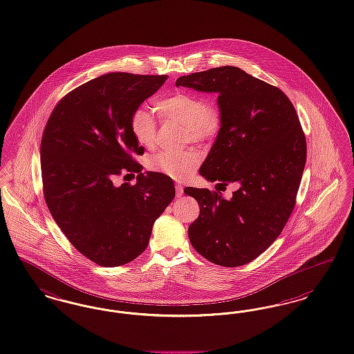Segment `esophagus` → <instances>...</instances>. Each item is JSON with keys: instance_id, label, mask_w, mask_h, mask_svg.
I'll return each instance as SVG.
<instances>
[{"instance_id": "esophagus-1", "label": "esophagus", "mask_w": 354, "mask_h": 354, "mask_svg": "<svg viewBox=\"0 0 354 354\" xmlns=\"http://www.w3.org/2000/svg\"><path fill=\"white\" fill-rule=\"evenodd\" d=\"M183 185L182 184H175V189H176V196L180 198L183 195Z\"/></svg>"}]
</instances>
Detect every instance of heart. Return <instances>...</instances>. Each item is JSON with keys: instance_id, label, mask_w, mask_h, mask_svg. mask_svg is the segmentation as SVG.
<instances>
[{"instance_id": "b5f03b06", "label": "heart", "mask_w": 354, "mask_h": 354, "mask_svg": "<svg viewBox=\"0 0 354 354\" xmlns=\"http://www.w3.org/2000/svg\"><path fill=\"white\" fill-rule=\"evenodd\" d=\"M156 109L163 120L184 127V142L213 141L223 129V112L214 101H205L201 96L178 92L156 102ZM130 131L145 149H154L158 140V124L150 108L140 106L130 117ZM200 163L195 150L182 153L160 151L150 156L147 166L172 179L182 180L189 176Z\"/></svg>"}]
</instances>
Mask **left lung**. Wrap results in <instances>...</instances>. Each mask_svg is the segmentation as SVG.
<instances>
[{
    "label": "left lung",
    "instance_id": "left-lung-1",
    "mask_svg": "<svg viewBox=\"0 0 354 354\" xmlns=\"http://www.w3.org/2000/svg\"><path fill=\"white\" fill-rule=\"evenodd\" d=\"M180 85L218 93L223 112V129L200 175L240 184L230 198L207 188L184 189L200 205L188 237L209 262L246 265L278 239L297 203L307 158L297 111L279 88L232 66L182 76Z\"/></svg>",
    "mask_w": 354,
    "mask_h": 354
}]
</instances>
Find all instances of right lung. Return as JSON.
<instances>
[{"instance_id":"1","label":"right lung","mask_w":354,"mask_h":354,"mask_svg":"<svg viewBox=\"0 0 354 354\" xmlns=\"http://www.w3.org/2000/svg\"><path fill=\"white\" fill-rule=\"evenodd\" d=\"M167 80L166 75L111 72L75 88L57 102L41 143L43 195L77 252L104 268L136 259L156 218L175 198L170 176L142 174L145 149L130 117ZM138 183L114 186L121 173ZM127 176V175H125Z\"/></svg>"}]
</instances>
